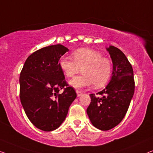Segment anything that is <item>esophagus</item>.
<instances>
[{
	"label": "esophagus",
	"mask_w": 153,
	"mask_h": 153,
	"mask_svg": "<svg viewBox=\"0 0 153 153\" xmlns=\"http://www.w3.org/2000/svg\"><path fill=\"white\" fill-rule=\"evenodd\" d=\"M76 94H77V96L79 97V96H80L82 94V92L79 91V90H76Z\"/></svg>",
	"instance_id": "1"
}]
</instances>
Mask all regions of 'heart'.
Returning a JSON list of instances; mask_svg holds the SVG:
<instances>
[{
  "instance_id": "heart-1",
  "label": "heart",
  "mask_w": 153,
  "mask_h": 153,
  "mask_svg": "<svg viewBox=\"0 0 153 153\" xmlns=\"http://www.w3.org/2000/svg\"><path fill=\"white\" fill-rule=\"evenodd\" d=\"M71 57L62 56L59 65L66 77H71L82 71V74L73 78L70 85L76 89L94 85L95 88H102L109 82L112 73V65L108 58L102 57L93 49L79 48L71 53Z\"/></svg>"
}]
</instances>
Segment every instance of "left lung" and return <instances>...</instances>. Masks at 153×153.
I'll return each instance as SVG.
<instances>
[{"label":"left lung","instance_id":"obj_1","mask_svg":"<svg viewBox=\"0 0 153 153\" xmlns=\"http://www.w3.org/2000/svg\"><path fill=\"white\" fill-rule=\"evenodd\" d=\"M113 62V73L107 87L96 94H90L87 113L94 127L109 130L119 125L126 116L134 92L132 66L120 49L107 48Z\"/></svg>","mask_w":153,"mask_h":153}]
</instances>
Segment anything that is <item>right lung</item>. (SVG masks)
Returning a JSON list of instances; mask_svg holds the SVG:
<instances>
[{"label": "right lung", "mask_w": 153, "mask_h": 153, "mask_svg": "<svg viewBox=\"0 0 153 153\" xmlns=\"http://www.w3.org/2000/svg\"><path fill=\"white\" fill-rule=\"evenodd\" d=\"M68 51L61 44L41 48L27 58L20 74L23 109L32 123L46 132L59 128L77 96L59 65V58Z\"/></svg>", "instance_id": "right-lung-1"}]
</instances>
